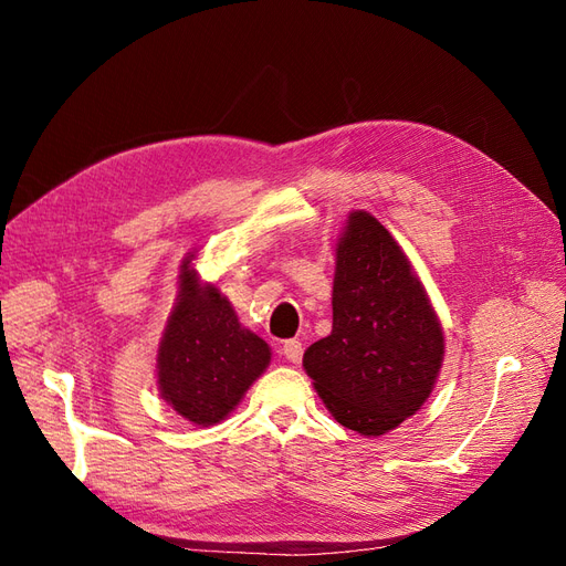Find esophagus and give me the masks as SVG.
Listing matches in <instances>:
<instances>
[{"mask_svg": "<svg viewBox=\"0 0 566 566\" xmlns=\"http://www.w3.org/2000/svg\"><path fill=\"white\" fill-rule=\"evenodd\" d=\"M302 354H304V349H302V342L300 339L283 342V356L287 358L290 364H300L302 361Z\"/></svg>", "mask_w": 566, "mask_h": 566, "instance_id": "obj_1", "label": "esophagus"}]
</instances>
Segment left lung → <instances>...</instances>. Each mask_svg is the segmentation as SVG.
I'll list each match as a JSON object with an SVG mask.
<instances>
[{
  "label": "left lung",
  "mask_w": 566,
  "mask_h": 566,
  "mask_svg": "<svg viewBox=\"0 0 566 566\" xmlns=\"http://www.w3.org/2000/svg\"><path fill=\"white\" fill-rule=\"evenodd\" d=\"M443 333L420 279L391 233L356 210L335 250L333 331L302 366L333 418L380 437L430 399Z\"/></svg>",
  "instance_id": "1"
}]
</instances>
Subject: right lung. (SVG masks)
Returning <instances> with one entry per match:
<instances>
[{
  "label": "right lung",
  "mask_w": 566,
  "mask_h": 566,
  "mask_svg": "<svg viewBox=\"0 0 566 566\" xmlns=\"http://www.w3.org/2000/svg\"><path fill=\"white\" fill-rule=\"evenodd\" d=\"M181 262L179 293L158 347L160 397L188 422L208 427L241 403L271 361L266 342L238 321L231 302Z\"/></svg>",
  "instance_id": "right-lung-1"
}]
</instances>
